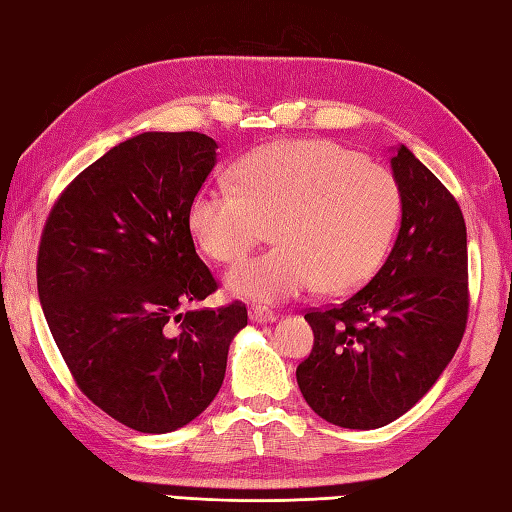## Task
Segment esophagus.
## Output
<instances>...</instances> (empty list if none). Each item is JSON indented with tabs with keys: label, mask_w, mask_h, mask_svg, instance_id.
<instances>
[{
	"label": "esophagus",
	"mask_w": 512,
	"mask_h": 512,
	"mask_svg": "<svg viewBox=\"0 0 512 512\" xmlns=\"http://www.w3.org/2000/svg\"><path fill=\"white\" fill-rule=\"evenodd\" d=\"M249 318H252L254 323H274L276 314L265 310V307H252V310H249Z\"/></svg>",
	"instance_id": "esophagus-1"
}]
</instances>
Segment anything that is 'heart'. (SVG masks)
Here are the masks:
<instances>
[{"label": "heart", "instance_id": "obj_1", "mask_svg": "<svg viewBox=\"0 0 512 512\" xmlns=\"http://www.w3.org/2000/svg\"><path fill=\"white\" fill-rule=\"evenodd\" d=\"M231 178L234 189L196 191L189 229L209 258L236 263L272 227L276 247L225 278L231 294L260 305L301 296L318 283L325 292L363 285L397 229V180L339 144H267L247 153Z\"/></svg>", "mask_w": 512, "mask_h": 512}]
</instances>
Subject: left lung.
Returning a JSON list of instances; mask_svg holds the SVG:
<instances>
[{
	"mask_svg": "<svg viewBox=\"0 0 512 512\" xmlns=\"http://www.w3.org/2000/svg\"><path fill=\"white\" fill-rule=\"evenodd\" d=\"M401 227L370 283L305 314L312 354L296 368L318 417L374 430L406 414L452 361L468 318V240L457 200L414 153L390 158Z\"/></svg>",
	"mask_w": 512,
	"mask_h": 512,
	"instance_id": "8db88e82",
	"label": "left lung"
}]
</instances>
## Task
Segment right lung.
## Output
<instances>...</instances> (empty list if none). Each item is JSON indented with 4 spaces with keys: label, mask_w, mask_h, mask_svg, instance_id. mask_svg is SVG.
Masks as SVG:
<instances>
[{
    "label": "right lung",
    "mask_w": 512,
    "mask_h": 512,
    "mask_svg": "<svg viewBox=\"0 0 512 512\" xmlns=\"http://www.w3.org/2000/svg\"><path fill=\"white\" fill-rule=\"evenodd\" d=\"M216 149L196 131L115 144L64 189L42 231L37 292L77 388L149 435L187 426L214 401L247 325L238 301L182 312L218 289L189 229Z\"/></svg>",
    "instance_id": "right-lung-1"
}]
</instances>
